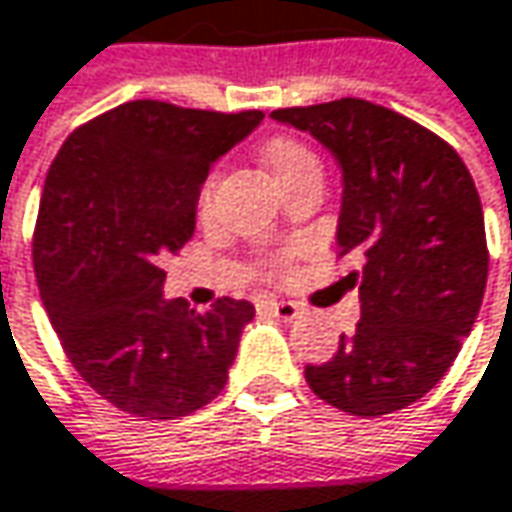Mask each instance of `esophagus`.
<instances>
[{
	"label": "esophagus",
	"instance_id": "esophagus-1",
	"mask_svg": "<svg viewBox=\"0 0 512 512\" xmlns=\"http://www.w3.org/2000/svg\"><path fill=\"white\" fill-rule=\"evenodd\" d=\"M263 307L272 313L275 318H281V321H292V318H298V307L295 304H289V301H272V298H266L263 301Z\"/></svg>",
	"mask_w": 512,
	"mask_h": 512
}]
</instances>
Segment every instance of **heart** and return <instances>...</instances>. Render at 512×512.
I'll return each mask as SVG.
<instances>
[{
	"instance_id": "1",
	"label": "heart",
	"mask_w": 512,
	"mask_h": 512,
	"mask_svg": "<svg viewBox=\"0 0 512 512\" xmlns=\"http://www.w3.org/2000/svg\"><path fill=\"white\" fill-rule=\"evenodd\" d=\"M263 159H266V165L272 170V176L278 179V185H284V182L301 176V173H307V170H321L316 153H313L307 144H301L298 138L292 136L269 138V141L263 144ZM217 185H220V170L214 167V170L202 179L199 194H196V208H199V214H208V211L214 208ZM284 257V252L272 257V266H278Z\"/></svg>"
}]
</instances>
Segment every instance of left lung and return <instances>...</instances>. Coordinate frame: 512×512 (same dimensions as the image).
I'll use <instances>...</instances> for the list:
<instances>
[{
    "label": "left lung",
    "instance_id": "obj_1",
    "mask_svg": "<svg viewBox=\"0 0 512 512\" xmlns=\"http://www.w3.org/2000/svg\"><path fill=\"white\" fill-rule=\"evenodd\" d=\"M342 165L339 257L359 260L362 318L333 359L307 365L313 394L356 417L417 403L452 368L481 310L490 252L475 182L452 144L362 98L286 106Z\"/></svg>",
    "mask_w": 512,
    "mask_h": 512
}]
</instances>
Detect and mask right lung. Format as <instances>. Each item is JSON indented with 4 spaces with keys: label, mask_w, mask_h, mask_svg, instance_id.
<instances>
[{
    "label": "right lung",
    "mask_w": 512,
    "mask_h": 512,
    "mask_svg": "<svg viewBox=\"0 0 512 512\" xmlns=\"http://www.w3.org/2000/svg\"><path fill=\"white\" fill-rule=\"evenodd\" d=\"M260 121V109L130 101L80 124L48 167L37 286L77 374L124 414L176 420L226 388L255 307L165 301L159 257L191 240L202 179Z\"/></svg>",
    "instance_id": "add662e5"
}]
</instances>
